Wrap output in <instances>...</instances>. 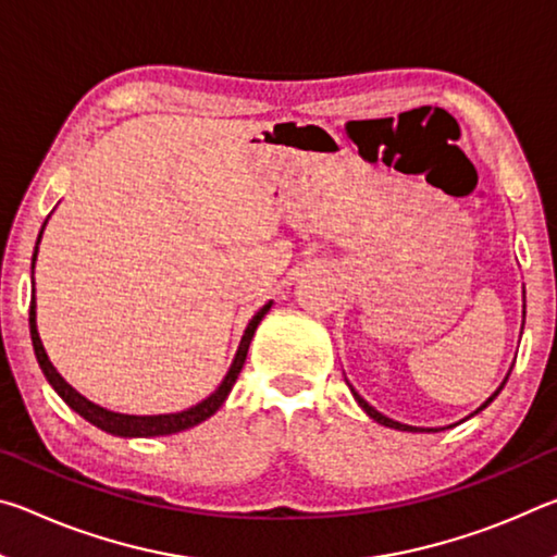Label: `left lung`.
<instances>
[{"label":"left lung","mask_w":557,"mask_h":557,"mask_svg":"<svg viewBox=\"0 0 557 557\" xmlns=\"http://www.w3.org/2000/svg\"><path fill=\"white\" fill-rule=\"evenodd\" d=\"M504 383H506V381H504ZM504 383H502V388H504ZM502 388H498V391H496V393L492 395V398H488V400H486V403L482 405V408H479L476 412H482V410L486 408V405H488V403H492V400L496 398V395H498V393H502ZM351 391H354V388H351ZM354 398L358 400V405H361V408H363L366 412H369V414H371V418H373L375 422H381V425H385V428H393V430H403V432H418V428H410V425H400V422H395V420H391V418H385V414H381L379 410H375V408H371V405H369V403H366V400L361 398V395H358L356 391H354ZM476 412H474V414H476ZM430 432H432V430H430ZM435 432H437V430H435Z\"/></svg>","instance_id":"1"}]
</instances>
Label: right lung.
Masks as SVG:
<instances>
[{"label":"right lung","mask_w":557,"mask_h":557,"mask_svg":"<svg viewBox=\"0 0 557 557\" xmlns=\"http://www.w3.org/2000/svg\"><path fill=\"white\" fill-rule=\"evenodd\" d=\"M41 238V235H39ZM34 260H36V250H34ZM270 305H265L260 309V312L252 317V322L245 329V334L240 338V346H238V354L233 358V366L228 375H225L223 383L219 385V391H215L211 398H206L203 403L194 405V408H188L184 412H172V414H122V412H110L106 408H100V405L90 403L88 398H83L78 391H73L69 383L61 379V373L53 369V363L49 361V356L44 351V344L39 338V332H36V301L32 299V309H29V326H32V342H34V351L36 358H39V366L46 379L53 385V391L61 395V398L71 405V408L81 414V418H86L92 425L112 432V435H120V437H157V435H172V432H182L188 430L194 425H199L206 418H211V414L221 408L223 400L228 398V393L233 388L235 379H238L240 371H243V363H245V356H248V346H250V338L256 334L258 324L262 322V317L268 314Z\"/></svg>","instance_id":"add662e5"}]
</instances>
